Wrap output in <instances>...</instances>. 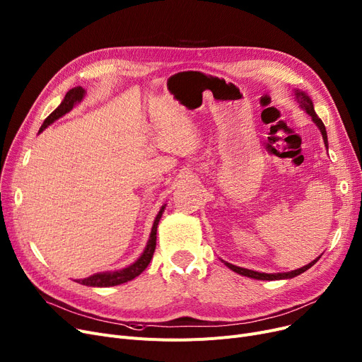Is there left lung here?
<instances>
[{
  "instance_id": "1",
  "label": "left lung",
  "mask_w": 362,
  "mask_h": 362,
  "mask_svg": "<svg viewBox=\"0 0 362 362\" xmlns=\"http://www.w3.org/2000/svg\"><path fill=\"white\" fill-rule=\"evenodd\" d=\"M296 100H297V102H298V105H300V106L305 109V111L312 117V121L318 125V129H320V130H321V133H322L324 144H325V146L328 148L325 125H324V122L321 121V118L315 114V111H313V103H312L310 98H309V96H306V93L296 90ZM318 260H320V257H318V259H315L313 262H310L309 264L303 266V268H300V269H296V271H291V272H284V274H262V272H256V271H250V269L240 268V266H235V264H230V263H226V266H228L229 269H232L233 272H237V274L244 275V276H250V278H255V279H266V281H272V279L294 278V276H297V275H300V274H303L305 271H308V269L310 268V266L315 264Z\"/></svg>"
}]
</instances>
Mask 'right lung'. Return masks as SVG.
<instances>
[{
	"mask_svg": "<svg viewBox=\"0 0 362 362\" xmlns=\"http://www.w3.org/2000/svg\"><path fill=\"white\" fill-rule=\"evenodd\" d=\"M83 96H84L83 87H74L72 90H69L66 93L64 102H62L54 109V111L44 119L40 132H42L47 127V125H50L53 121H56L62 115H65L66 112H69L71 109L74 107V105L83 99ZM164 209L165 207L163 206L160 213L156 214V217H155V222H153V226H152V230H151V237H149V241H148V245H146V248L144 251V255L140 256L133 264H130L129 268H125L122 271L96 274V275H91L88 278L80 279V281H76V282H80V284H83V286H90V287H112V286L124 284V282L132 281L133 278H136L137 275L142 274L146 269V266L149 264V262H151V259L153 256V251H155V247H156V228H158V222H160V218L163 216Z\"/></svg>",
	"mask_w": 362,
	"mask_h": 362,
	"instance_id": "add662e5",
	"label": "right lung"
}]
</instances>
